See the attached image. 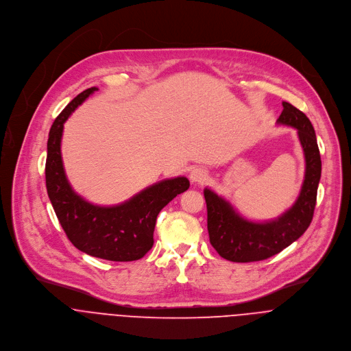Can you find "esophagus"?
Listing matches in <instances>:
<instances>
[{"label": "esophagus", "instance_id": "1", "mask_svg": "<svg viewBox=\"0 0 351 351\" xmlns=\"http://www.w3.org/2000/svg\"><path fill=\"white\" fill-rule=\"evenodd\" d=\"M207 177V171L202 167H193L189 173V178L192 182H203Z\"/></svg>", "mask_w": 351, "mask_h": 351}]
</instances>
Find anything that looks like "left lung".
<instances>
[{"label": "left lung", "mask_w": 351, "mask_h": 351, "mask_svg": "<svg viewBox=\"0 0 351 351\" xmlns=\"http://www.w3.org/2000/svg\"><path fill=\"white\" fill-rule=\"evenodd\" d=\"M282 106L284 110L276 123L298 130L304 152L306 173L300 195L282 216L254 223L243 219L228 200L204 188L210 243L226 260L235 263L265 260L298 241L313 220L321 178V156L315 131L302 110L289 102H282Z\"/></svg>", "instance_id": "obj_1"}]
</instances>
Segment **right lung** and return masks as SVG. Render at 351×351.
Masks as SVG:
<instances>
[{
  "label": "right lung",
  "instance_id": "obj_1",
  "mask_svg": "<svg viewBox=\"0 0 351 351\" xmlns=\"http://www.w3.org/2000/svg\"><path fill=\"white\" fill-rule=\"evenodd\" d=\"M94 91L98 88L80 93L51 125L45 162L47 192L63 231L79 250L104 260L134 261L152 249L158 215L189 188V181L185 177L160 181L116 206H97L77 195L64 174L62 132L69 116Z\"/></svg>",
  "mask_w": 351,
  "mask_h": 351
}]
</instances>
